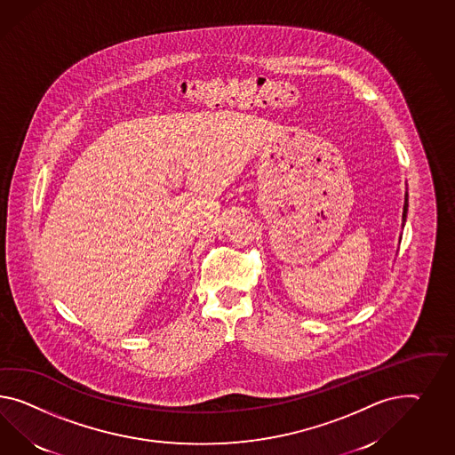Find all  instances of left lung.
Instances as JSON below:
<instances>
[{"label":"left lung","instance_id":"8db88e82","mask_svg":"<svg viewBox=\"0 0 455 455\" xmlns=\"http://www.w3.org/2000/svg\"><path fill=\"white\" fill-rule=\"evenodd\" d=\"M407 192H405L404 196V209H403V228H404L405 219H407V207H409V200H407ZM399 242H401V238H399Z\"/></svg>","mask_w":455,"mask_h":455}]
</instances>
